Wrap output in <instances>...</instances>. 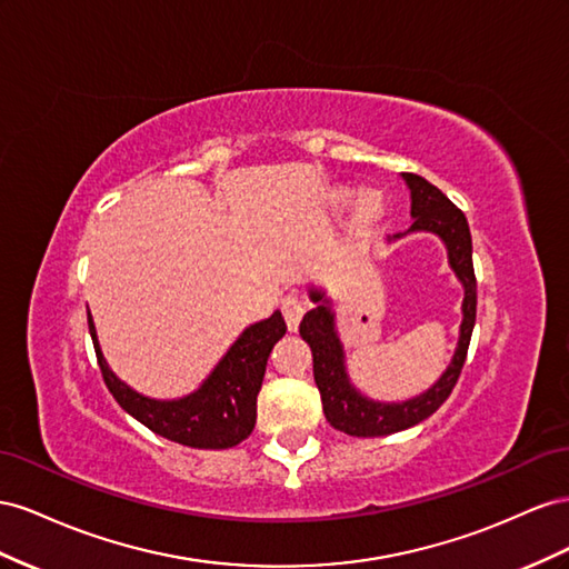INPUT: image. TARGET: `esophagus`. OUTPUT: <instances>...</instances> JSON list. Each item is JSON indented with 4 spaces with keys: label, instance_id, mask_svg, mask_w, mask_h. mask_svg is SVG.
<instances>
[{
    "label": "esophagus",
    "instance_id": "1",
    "mask_svg": "<svg viewBox=\"0 0 569 569\" xmlns=\"http://www.w3.org/2000/svg\"><path fill=\"white\" fill-rule=\"evenodd\" d=\"M281 312H283V319L288 323L290 331L298 329V323L305 315V300L298 296V293H290L281 300Z\"/></svg>",
    "mask_w": 569,
    "mask_h": 569
}]
</instances>
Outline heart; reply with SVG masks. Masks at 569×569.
<instances>
[{
	"label": "heart",
	"mask_w": 569,
	"mask_h": 569,
	"mask_svg": "<svg viewBox=\"0 0 569 569\" xmlns=\"http://www.w3.org/2000/svg\"><path fill=\"white\" fill-rule=\"evenodd\" d=\"M375 209H377V200H375V198H365V200L360 202V212H362L365 217L375 214Z\"/></svg>",
	"instance_id": "obj_1"
}]
</instances>
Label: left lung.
I'll use <instances>...</instances> for the list:
<instances>
[{"instance_id": "obj_1", "label": "left lung", "mask_w": 569, "mask_h": 569, "mask_svg": "<svg viewBox=\"0 0 569 569\" xmlns=\"http://www.w3.org/2000/svg\"><path fill=\"white\" fill-rule=\"evenodd\" d=\"M402 178L408 181L412 192L415 223L410 231H431L446 240L450 267L456 269L458 279L465 286V319L456 357H452L448 371L438 379V383H433L425 396H419L415 400L400 405H381L362 398L348 383V377L343 371V350H340L333 331V315L327 307L323 296L312 290V300L317 302V307L302 317L300 336L312 350L315 383L321 393L323 415H327L333 429L357 438L386 436L410 429L441 408L460 379L477 319V276L472 264V236H469V223L465 214L441 190L431 186L427 178H421L417 173H402Z\"/></svg>"}]
</instances>
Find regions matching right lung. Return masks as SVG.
I'll return each instance as SVG.
<instances>
[{"label":"right lung","instance_id":"1","mask_svg":"<svg viewBox=\"0 0 569 569\" xmlns=\"http://www.w3.org/2000/svg\"><path fill=\"white\" fill-rule=\"evenodd\" d=\"M88 329L109 393L128 415L173 443L223 450L246 441L254 429L257 393L262 388L269 352L286 333V321L281 312H273L269 319L252 323L226 352L200 391L171 402L144 398L113 377L97 343L90 312Z\"/></svg>","mask_w":569,"mask_h":569}]
</instances>
